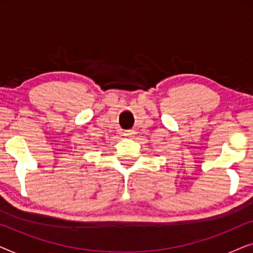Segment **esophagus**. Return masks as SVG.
Returning <instances> with one entry per match:
<instances>
[{
  "label": "esophagus",
  "instance_id": "1",
  "mask_svg": "<svg viewBox=\"0 0 253 253\" xmlns=\"http://www.w3.org/2000/svg\"><path fill=\"white\" fill-rule=\"evenodd\" d=\"M133 134H134V131L133 130H126V131H123V136L124 137L131 138V137H133Z\"/></svg>",
  "mask_w": 253,
  "mask_h": 253
}]
</instances>
